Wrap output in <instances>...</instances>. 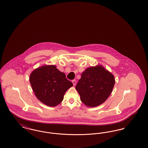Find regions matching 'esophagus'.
I'll return each mask as SVG.
<instances>
[{
    "label": "esophagus",
    "instance_id": "34e87169",
    "mask_svg": "<svg viewBox=\"0 0 148 148\" xmlns=\"http://www.w3.org/2000/svg\"><path fill=\"white\" fill-rule=\"evenodd\" d=\"M72 83H73V84L74 85V86H75L76 84H77V81L75 80H73V81H72Z\"/></svg>",
    "mask_w": 148,
    "mask_h": 148
}]
</instances>
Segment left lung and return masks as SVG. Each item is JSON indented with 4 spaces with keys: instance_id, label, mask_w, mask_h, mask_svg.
Here are the masks:
<instances>
[{
    "instance_id": "8db88e82",
    "label": "left lung",
    "mask_w": 148,
    "mask_h": 148,
    "mask_svg": "<svg viewBox=\"0 0 148 148\" xmlns=\"http://www.w3.org/2000/svg\"><path fill=\"white\" fill-rule=\"evenodd\" d=\"M115 82L113 74L101 65H98L88 68L82 73L75 89L85 106L95 107L109 98Z\"/></svg>"
}]
</instances>
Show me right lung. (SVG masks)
Returning <instances> with one entry per match:
<instances>
[{
    "mask_svg": "<svg viewBox=\"0 0 148 148\" xmlns=\"http://www.w3.org/2000/svg\"><path fill=\"white\" fill-rule=\"evenodd\" d=\"M29 80L38 99L51 107L59 104L65 92L73 85L54 65H45L35 69L31 73Z\"/></svg>",
    "mask_w": 148,
    "mask_h": 148,
    "instance_id": "right-lung-1",
    "label": "right lung"
}]
</instances>
